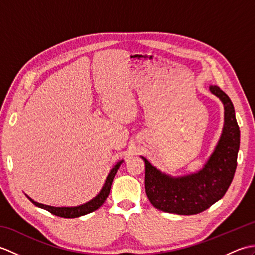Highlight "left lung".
<instances>
[{"label": "left lung", "instance_id": "1", "mask_svg": "<svg viewBox=\"0 0 255 255\" xmlns=\"http://www.w3.org/2000/svg\"><path fill=\"white\" fill-rule=\"evenodd\" d=\"M210 91L225 105V126L221 138L205 167L192 175L172 178L162 174L143 158L144 187L155 208L178 215H195L209 208L224 196L234 180L240 147V130L229 96L211 85Z\"/></svg>", "mask_w": 255, "mask_h": 255}]
</instances>
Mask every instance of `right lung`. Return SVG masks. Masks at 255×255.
I'll list each match as a JSON object with an SVG mask.
<instances>
[{
	"mask_svg": "<svg viewBox=\"0 0 255 255\" xmlns=\"http://www.w3.org/2000/svg\"><path fill=\"white\" fill-rule=\"evenodd\" d=\"M123 163V161L118 162V163L113 167L112 171L108 174L104 186H103L102 191L100 192V194L97 195L96 197H94L92 200H90L89 203H85L81 206H77V207H53V206H48V205H44L40 203H37L35 200H32L31 198H29L30 202L38 206V207L44 208L46 210L49 211V213L59 216V217H63V218H75V217H80V216H83L86 214H90L92 211L96 210L97 208H100L101 206L104 204V202L106 200L108 194L111 192V186H112V182L115 177V174L117 170L119 169V166Z\"/></svg>",
	"mask_w": 255,
	"mask_h": 255,
	"instance_id": "1",
	"label": "right lung"
}]
</instances>
